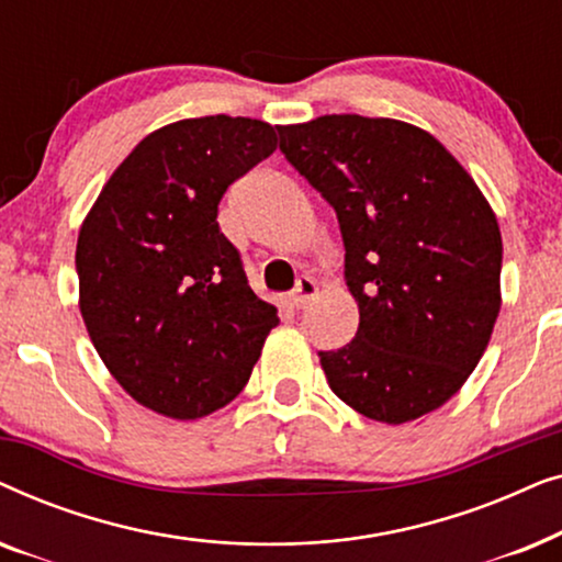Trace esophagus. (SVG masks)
<instances>
[{
    "instance_id": "esophagus-1",
    "label": "esophagus",
    "mask_w": 562,
    "mask_h": 562,
    "mask_svg": "<svg viewBox=\"0 0 562 562\" xmlns=\"http://www.w3.org/2000/svg\"><path fill=\"white\" fill-rule=\"evenodd\" d=\"M317 291H319L317 281H314L312 276H302V279L296 281V289L289 294V304L294 306V310H304V306L317 296Z\"/></svg>"
}]
</instances>
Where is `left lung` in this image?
<instances>
[{
	"label": "left lung",
	"instance_id": "1",
	"mask_svg": "<svg viewBox=\"0 0 562 562\" xmlns=\"http://www.w3.org/2000/svg\"><path fill=\"white\" fill-rule=\"evenodd\" d=\"M289 164L335 206L356 340L319 352L329 389L368 419L440 409L479 366L502 310V233L488 199L427 130L325 114L281 125Z\"/></svg>",
	"mask_w": 562,
	"mask_h": 562
}]
</instances>
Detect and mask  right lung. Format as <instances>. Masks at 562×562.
I'll list each match as a JSON object with an SVG mask.
<instances>
[{
    "label": "right lung",
    "mask_w": 562,
    "mask_h": 562,
    "mask_svg": "<svg viewBox=\"0 0 562 562\" xmlns=\"http://www.w3.org/2000/svg\"><path fill=\"white\" fill-rule=\"evenodd\" d=\"M276 150L250 117L179 120L114 168L76 243L79 310L114 381L164 417L222 409L248 383L279 310L220 233L229 183Z\"/></svg>",
    "instance_id": "obj_1"
}]
</instances>
